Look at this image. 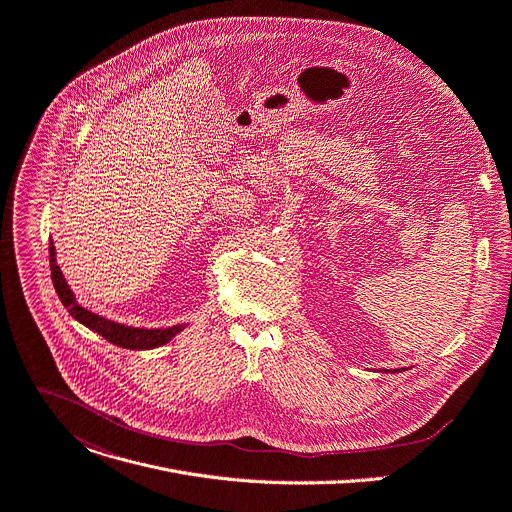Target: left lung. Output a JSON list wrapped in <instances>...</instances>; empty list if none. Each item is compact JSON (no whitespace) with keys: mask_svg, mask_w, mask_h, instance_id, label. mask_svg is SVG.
I'll use <instances>...</instances> for the list:
<instances>
[{"mask_svg":"<svg viewBox=\"0 0 512 512\" xmlns=\"http://www.w3.org/2000/svg\"><path fill=\"white\" fill-rule=\"evenodd\" d=\"M392 371V374H394V371H402V369H390Z\"/></svg>","mask_w":512,"mask_h":512,"instance_id":"obj_1","label":"left lung"}]
</instances>
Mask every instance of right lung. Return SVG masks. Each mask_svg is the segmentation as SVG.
Instances as JSON below:
<instances>
[{
	"label": "right lung",
	"mask_w": 512,
	"mask_h": 512,
	"mask_svg": "<svg viewBox=\"0 0 512 512\" xmlns=\"http://www.w3.org/2000/svg\"><path fill=\"white\" fill-rule=\"evenodd\" d=\"M49 253H51V277H53V286L57 290V296L59 300L63 302V306L67 308V312L77 320L81 322L83 327H87L89 331H94L98 335H102L108 343L116 345V347H122V349H155V347H161L165 343H169L177 333H181L185 329V324H173V327H167V329H138V327H128V324H120V322H114V320H108L96 312H91L87 308H83L75 294L71 292L69 284L65 282V275L63 271L59 269L57 265V253H55V245L51 241V247H49Z\"/></svg>",
	"instance_id": "obj_1"
}]
</instances>
